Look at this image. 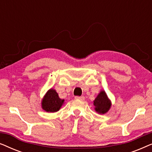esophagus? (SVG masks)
Masks as SVG:
<instances>
[{
    "label": "esophagus",
    "mask_w": 152,
    "mask_h": 152,
    "mask_svg": "<svg viewBox=\"0 0 152 152\" xmlns=\"http://www.w3.org/2000/svg\"><path fill=\"white\" fill-rule=\"evenodd\" d=\"M75 99H81V100H84L85 99V97L84 96H76L75 97Z\"/></svg>",
    "instance_id": "esophagus-1"
}]
</instances>
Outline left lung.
I'll list each match as a JSON object with an SVG mask.
<instances>
[{"instance_id":"8db88e82","label":"left lung","mask_w":152,"mask_h":152,"mask_svg":"<svg viewBox=\"0 0 152 152\" xmlns=\"http://www.w3.org/2000/svg\"><path fill=\"white\" fill-rule=\"evenodd\" d=\"M111 101L108 97L104 91L102 90L95 100L93 101V105L95 107V111L99 114L107 113L111 107Z\"/></svg>"}]
</instances>
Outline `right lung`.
<instances>
[{
	"label": "right lung",
	"mask_w": 152,
	"mask_h": 152,
	"mask_svg": "<svg viewBox=\"0 0 152 152\" xmlns=\"http://www.w3.org/2000/svg\"><path fill=\"white\" fill-rule=\"evenodd\" d=\"M64 99H61L55 89H49L41 100V108L48 113L57 112L64 104Z\"/></svg>",
	"instance_id": "add662e5"
}]
</instances>
